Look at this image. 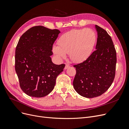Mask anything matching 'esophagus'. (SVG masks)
Instances as JSON below:
<instances>
[{"mask_svg":"<svg viewBox=\"0 0 129 129\" xmlns=\"http://www.w3.org/2000/svg\"><path fill=\"white\" fill-rule=\"evenodd\" d=\"M70 67V66L68 64H66L65 66V67H64V69H67L68 68H69Z\"/></svg>","mask_w":129,"mask_h":129,"instance_id":"1","label":"esophagus"}]
</instances>
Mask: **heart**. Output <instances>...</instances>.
I'll list each match as a JSON object with an SVG mask.
<instances>
[{"instance_id": "1", "label": "heart", "mask_w": 129, "mask_h": 129, "mask_svg": "<svg viewBox=\"0 0 129 129\" xmlns=\"http://www.w3.org/2000/svg\"><path fill=\"white\" fill-rule=\"evenodd\" d=\"M96 40V34L91 29H72L62 35L58 41L59 46L53 45L52 50L60 59L69 54L73 62L79 63L90 55Z\"/></svg>"}]
</instances>
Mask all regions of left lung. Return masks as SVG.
<instances>
[{
    "label": "left lung",
    "mask_w": 129,
    "mask_h": 129,
    "mask_svg": "<svg viewBox=\"0 0 129 129\" xmlns=\"http://www.w3.org/2000/svg\"><path fill=\"white\" fill-rule=\"evenodd\" d=\"M96 50L86 60L74 67L76 74L73 87L81 96L93 98L102 95L111 86L115 76L116 52L106 30L95 25Z\"/></svg>",
    "instance_id": "8db88e82"
}]
</instances>
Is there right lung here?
<instances>
[{
    "label": "right lung",
    "mask_w": 129,
    "mask_h": 129,
    "mask_svg": "<svg viewBox=\"0 0 129 129\" xmlns=\"http://www.w3.org/2000/svg\"><path fill=\"white\" fill-rule=\"evenodd\" d=\"M60 31L42 26L27 30L15 49V69L22 90L31 97L40 98L51 92L57 76L65 64L53 63V45Z\"/></svg>",
    "instance_id": "add662e5"
}]
</instances>
